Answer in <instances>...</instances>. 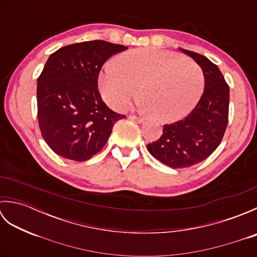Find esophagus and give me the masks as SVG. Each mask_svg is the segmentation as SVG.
I'll list each match as a JSON object with an SVG mask.
<instances>
[{"label": "esophagus", "mask_w": 257, "mask_h": 257, "mask_svg": "<svg viewBox=\"0 0 257 257\" xmlns=\"http://www.w3.org/2000/svg\"><path fill=\"white\" fill-rule=\"evenodd\" d=\"M129 118L132 119V120H135V121H137V122H139V123L145 121V118H143V117H137V116H135V114H132V116H130Z\"/></svg>", "instance_id": "obj_1"}]
</instances>
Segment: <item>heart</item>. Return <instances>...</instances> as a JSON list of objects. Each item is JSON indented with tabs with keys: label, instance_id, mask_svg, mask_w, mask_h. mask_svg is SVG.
<instances>
[{
	"label": "heart",
	"instance_id": "obj_1",
	"mask_svg": "<svg viewBox=\"0 0 257 257\" xmlns=\"http://www.w3.org/2000/svg\"><path fill=\"white\" fill-rule=\"evenodd\" d=\"M202 68L192 59L168 51L144 48L108 62L98 85L102 99L114 110H124L139 95L141 106L161 121H176L189 113L203 89Z\"/></svg>",
	"mask_w": 257,
	"mask_h": 257
}]
</instances>
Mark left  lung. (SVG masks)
I'll return each instance as SVG.
<instances>
[{
    "label": "left lung",
    "mask_w": 257,
    "mask_h": 257,
    "mask_svg": "<svg viewBox=\"0 0 257 257\" xmlns=\"http://www.w3.org/2000/svg\"><path fill=\"white\" fill-rule=\"evenodd\" d=\"M200 65L204 91L195 107L179 121L163 125V134L147 145L157 160L172 169L192 167L219 147L228 121L230 88L219 67L201 54L183 50Z\"/></svg>",
    "instance_id": "left-lung-1"
}]
</instances>
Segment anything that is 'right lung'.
Instances as JSON below:
<instances>
[{
	"label": "right lung",
	"instance_id": "obj_1",
	"mask_svg": "<svg viewBox=\"0 0 257 257\" xmlns=\"http://www.w3.org/2000/svg\"><path fill=\"white\" fill-rule=\"evenodd\" d=\"M127 47L96 40L64 46L48 57L37 78V119L48 147L63 158L86 161L106 145L112 111L98 90L102 65Z\"/></svg>",
	"mask_w": 257,
	"mask_h": 257
}]
</instances>
